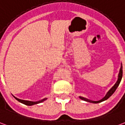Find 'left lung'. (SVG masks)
<instances>
[{"mask_svg":"<svg viewBox=\"0 0 125 125\" xmlns=\"http://www.w3.org/2000/svg\"><path fill=\"white\" fill-rule=\"evenodd\" d=\"M122 77H123V65H122L121 63V68H120V70H119V75H118V79H117V82H116L114 85L108 91L107 94L105 95V97L103 98V99H101L99 101H91L88 99H87V98L83 97H81V96H79V98H80L81 99H82V100L85 101H87V102L89 103H101L102 102V101H104L107 100V99H109V98L114 93L115 90L117 89V88L118 87V86H119V83H120V82L121 81Z\"/></svg>","mask_w":125,"mask_h":125,"instance_id":"obj_1","label":"left lung"}]
</instances>
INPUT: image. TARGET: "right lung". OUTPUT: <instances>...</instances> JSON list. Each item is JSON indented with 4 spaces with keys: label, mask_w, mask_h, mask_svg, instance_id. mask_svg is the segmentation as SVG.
<instances>
[{
    "label": "right lung",
    "mask_w": 125,
    "mask_h": 125,
    "mask_svg": "<svg viewBox=\"0 0 125 125\" xmlns=\"http://www.w3.org/2000/svg\"><path fill=\"white\" fill-rule=\"evenodd\" d=\"M13 97L15 98L16 100L19 101L20 103H22L23 104H24L26 105H28V106H31V105H36V104H38V103H40L42 102H44V101H46L47 99V98H44L43 99H42V100H40L38 101H27V100H23V99H18V98L14 96L13 95Z\"/></svg>",
    "instance_id": "1"
}]
</instances>
